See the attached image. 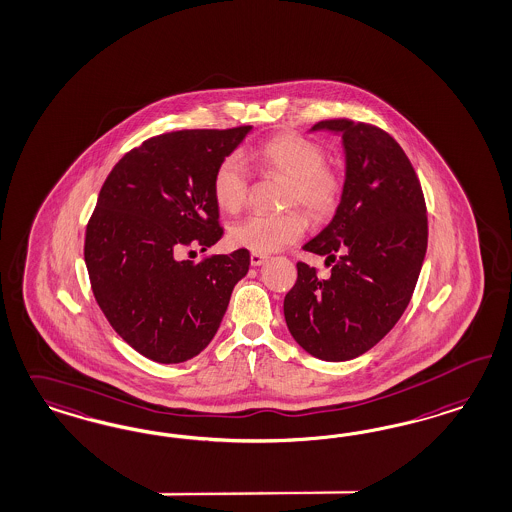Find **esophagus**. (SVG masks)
Returning a JSON list of instances; mask_svg holds the SVG:
<instances>
[{
    "label": "esophagus",
    "instance_id": "obj_1",
    "mask_svg": "<svg viewBox=\"0 0 512 512\" xmlns=\"http://www.w3.org/2000/svg\"><path fill=\"white\" fill-rule=\"evenodd\" d=\"M249 261H251V265L253 266L263 265L266 261V255H263V253H255V251H253V253L249 255Z\"/></svg>",
    "mask_w": 512,
    "mask_h": 512
}]
</instances>
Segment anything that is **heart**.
<instances>
[{
	"instance_id": "b5f03b06",
	"label": "heart",
	"mask_w": 512,
	"mask_h": 512,
	"mask_svg": "<svg viewBox=\"0 0 512 512\" xmlns=\"http://www.w3.org/2000/svg\"><path fill=\"white\" fill-rule=\"evenodd\" d=\"M247 160L266 172L287 177L285 206L300 204L314 217L323 219L335 213L342 196V177L325 164L327 155L316 141L299 134H278L253 149ZM249 174L244 159L236 153L221 160L213 172L212 194L215 204L227 213H236L246 204ZM308 219L300 210L266 215L251 213L230 229V240L255 253H270L302 238Z\"/></svg>"
}]
</instances>
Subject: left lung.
I'll use <instances>...</instances> for the list:
<instances>
[{
  "label": "left lung",
  "instance_id": "obj_1",
  "mask_svg": "<svg viewBox=\"0 0 512 512\" xmlns=\"http://www.w3.org/2000/svg\"><path fill=\"white\" fill-rule=\"evenodd\" d=\"M342 134L346 181L333 221L304 251L327 255L331 276L297 263L283 300L289 333L323 361L369 352L393 329L412 299L427 249L420 179L386 130L325 119L314 130Z\"/></svg>",
  "mask_w": 512,
  "mask_h": 512
}]
</instances>
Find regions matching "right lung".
<instances>
[{
  "mask_svg": "<svg viewBox=\"0 0 512 512\" xmlns=\"http://www.w3.org/2000/svg\"><path fill=\"white\" fill-rule=\"evenodd\" d=\"M251 126L176 130L143 141L109 172L85 234L94 299L115 333L157 363H183L219 329L249 251L179 261L221 236L212 194L217 164Z\"/></svg>",
  "mask_w": 512,
  "mask_h": 512,
  "instance_id": "add662e5",
  "label": "right lung"
}]
</instances>
